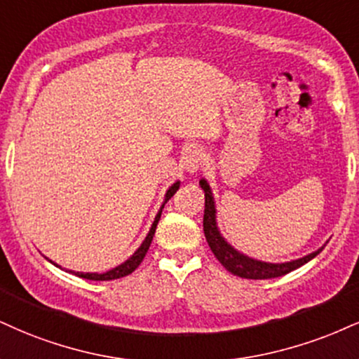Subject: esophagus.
<instances>
[{"label":"esophagus","instance_id":"1","mask_svg":"<svg viewBox=\"0 0 359 359\" xmlns=\"http://www.w3.org/2000/svg\"><path fill=\"white\" fill-rule=\"evenodd\" d=\"M202 163H204V154L198 149H191L182 157V167L189 174H196L198 168L202 167Z\"/></svg>","mask_w":359,"mask_h":359}]
</instances>
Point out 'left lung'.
I'll return each mask as SVG.
<instances>
[{
	"mask_svg": "<svg viewBox=\"0 0 359 359\" xmlns=\"http://www.w3.org/2000/svg\"><path fill=\"white\" fill-rule=\"evenodd\" d=\"M198 185L202 187V191L205 194V209H204V234L209 244L210 250L214 252V256L217 257V261L226 267L231 274L239 276L244 279H273L284 276L291 271L297 269L306 262H309L311 259L316 257L325 245H321L318 250L308 254V256L294 259V261L287 262H266L259 261V259L249 257L245 254L239 252L236 248H232L231 244L224 239L217 226V209H215V201L212 196V189H210L209 182L205 179L198 180Z\"/></svg>",
	"mask_w": 359,
	"mask_h": 359,
	"instance_id": "8db88e82",
	"label": "left lung"
}]
</instances>
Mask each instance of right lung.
Segmentation results:
<instances>
[{"label":"right lung","mask_w":359,"mask_h":359,"mask_svg":"<svg viewBox=\"0 0 359 359\" xmlns=\"http://www.w3.org/2000/svg\"><path fill=\"white\" fill-rule=\"evenodd\" d=\"M179 185H180V182H179V180H177V182H174V184L170 185V187L167 189V192H165V198H163V204H162L161 209H158L157 215H155L154 224H152V226H150L149 234L145 236L144 243L140 244V248H138V249L135 250V252H133L132 256L127 259V261L122 262V264H120V266L114 267V269L105 271V273H76V271H70V273H72V274H75V276H79V278L90 279V280H111V279H118V278H123V276L132 274L133 271H135L137 267H138V264H140V262L144 261V257H145L147 250H149L150 244H152V239H154V234H155V229H157L158 219H161V215H162V209H163V205H165L168 198H170V197L174 196V194L177 192V189H179ZM48 261H50V259H48ZM50 262H53V261H50ZM53 264H55V262H53ZM55 266H56V267H60L58 264H55Z\"/></svg>","instance_id":"right-lung-1"}]
</instances>
